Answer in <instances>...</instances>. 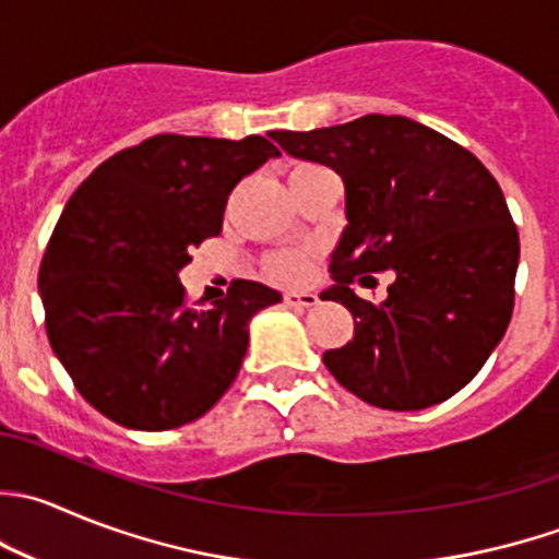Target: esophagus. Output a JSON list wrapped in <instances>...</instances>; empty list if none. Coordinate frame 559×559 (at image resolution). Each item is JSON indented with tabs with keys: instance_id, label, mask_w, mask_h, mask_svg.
I'll return each instance as SVG.
<instances>
[{
	"instance_id": "esophagus-1",
	"label": "esophagus",
	"mask_w": 559,
	"mask_h": 559,
	"mask_svg": "<svg viewBox=\"0 0 559 559\" xmlns=\"http://www.w3.org/2000/svg\"><path fill=\"white\" fill-rule=\"evenodd\" d=\"M286 306H295V308H311L317 306L319 297L313 292H286L284 295Z\"/></svg>"
}]
</instances>
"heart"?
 <instances>
[{
    "label": "heart",
    "mask_w": 559,
    "mask_h": 559,
    "mask_svg": "<svg viewBox=\"0 0 559 559\" xmlns=\"http://www.w3.org/2000/svg\"><path fill=\"white\" fill-rule=\"evenodd\" d=\"M311 169H317V166H308V164L295 166V169L289 171V180H295V177L306 175V171H311ZM267 273L278 281H289V284L292 281H300L302 275L308 273V257L300 251L273 253V257L267 259Z\"/></svg>",
    "instance_id": "obj_1"
}]
</instances>
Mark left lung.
I'll use <instances>...</instances> for the list:
<instances>
[{
    "instance_id": "8db88e82",
    "label": "left lung",
    "mask_w": 559,
    "mask_h": 559,
    "mask_svg": "<svg viewBox=\"0 0 559 559\" xmlns=\"http://www.w3.org/2000/svg\"><path fill=\"white\" fill-rule=\"evenodd\" d=\"M289 155L341 175L346 221L322 300L346 306L355 335L324 352L328 371L379 409L451 399L489 360L513 313L519 231L491 171L462 144L406 117L273 130ZM393 269L384 304L362 301Z\"/></svg>"
}]
</instances>
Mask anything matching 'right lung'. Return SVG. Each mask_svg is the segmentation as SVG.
Returning a JSON list of instances; mask_svg holds the SVG:
<instances>
[{"label": "right lung", "instance_id": "obj_1", "mask_svg": "<svg viewBox=\"0 0 559 559\" xmlns=\"http://www.w3.org/2000/svg\"><path fill=\"white\" fill-rule=\"evenodd\" d=\"M273 155L262 135L160 133L103 160L70 197L37 284L53 355L108 420L177 429L235 382L248 322L281 295L237 278L224 300L188 302L177 273L221 235L237 182Z\"/></svg>", "mask_w": 559, "mask_h": 559}]
</instances>
